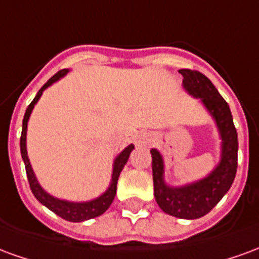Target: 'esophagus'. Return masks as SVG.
I'll use <instances>...</instances> for the list:
<instances>
[{
  "label": "esophagus",
  "instance_id": "1",
  "mask_svg": "<svg viewBox=\"0 0 259 259\" xmlns=\"http://www.w3.org/2000/svg\"><path fill=\"white\" fill-rule=\"evenodd\" d=\"M151 143V137L148 133H139L135 137V144L137 147H146Z\"/></svg>",
  "mask_w": 259,
  "mask_h": 259
}]
</instances>
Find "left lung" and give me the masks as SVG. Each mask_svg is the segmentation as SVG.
<instances>
[{
	"mask_svg": "<svg viewBox=\"0 0 259 259\" xmlns=\"http://www.w3.org/2000/svg\"><path fill=\"white\" fill-rule=\"evenodd\" d=\"M179 73L183 76L186 91L195 98H200L215 119L222 139V154L217 168L206 178L182 187H170L163 180L162 155L152 148L154 195L165 213L182 219H197L211 211L233 183L237 170L239 141L230 108L211 80L198 70L191 69H180Z\"/></svg>",
	"mask_w": 259,
	"mask_h": 259,
	"instance_id": "obj_1",
	"label": "left lung"
}]
</instances>
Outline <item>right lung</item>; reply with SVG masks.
Instances as JSON below:
<instances>
[{"mask_svg":"<svg viewBox=\"0 0 259 259\" xmlns=\"http://www.w3.org/2000/svg\"><path fill=\"white\" fill-rule=\"evenodd\" d=\"M68 69H62L57 73L54 74L51 79L48 80L46 84L42 85L41 89L38 90L37 96L34 97V100L30 102V105L27 107L25 112V116H23V123H22V136H20V152H22V158H23V162H25L26 168V175H27V180H29V185H30L31 193L34 194L37 200L41 202L42 205H46L48 209H51L54 213H57L58 217H61L65 221H69V222H83V221H87V219H93V218L100 217L104 212L107 211L108 208L112 204L113 198H115V194H116V185H118L119 175L122 172V169L127 162L129 159L130 152L133 151L135 146L130 144L124 148L123 151L119 154L115 162H113V170H112V180H111V185L107 189V191L101 194L98 198L91 201H85V202H70V201L59 200V198H55L53 195H50L47 191L42 190V187L38 185L36 176H34V172L31 169L30 161H29V157H27V151H26V130H27V122H29V118H30V113L33 111V108L36 105V102L40 100L42 91L46 90L47 87L55 83L57 80H59L61 77H64L65 74L68 73Z\"/></svg>","mask_w":259,"mask_h":259,"instance_id":"1","label":"right lung"}]
</instances>
